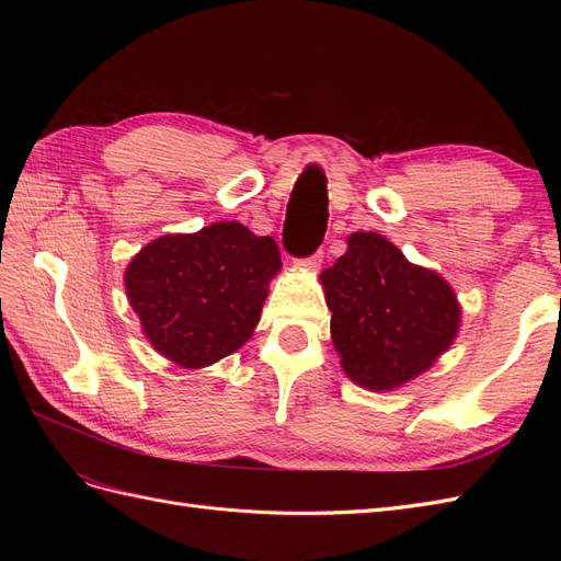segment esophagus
Instances as JSON below:
<instances>
[{"instance_id":"1","label":"esophagus","mask_w":561,"mask_h":561,"mask_svg":"<svg viewBox=\"0 0 561 561\" xmlns=\"http://www.w3.org/2000/svg\"><path fill=\"white\" fill-rule=\"evenodd\" d=\"M322 264V252L311 254V257H304V260H295V266L299 271H318Z\"/></svg>"}]
</instances>
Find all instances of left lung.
Returning a JSON list of instances; mask_svg holds the SVG:
<instances>
[{"mask_svg":"<svg viewBox=\"0 0 561 561\" xmlns=\"http://www.w3.org/2000/svg\"><path fill=\"white\" fill-rule=\"evenodd\" d=\"M320 274L330 334L344 375L371 393L410 383L449 351L461 328L454 287L412 264L377 231H355Z\"/></svg>","mask_w":561,"mask_h":561,"instance_id":"left-lung-1","label":"left lung"}]
</instances>
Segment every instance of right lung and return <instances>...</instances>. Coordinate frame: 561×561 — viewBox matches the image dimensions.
I'll return each instance as SVG.
<instances>
[{"mask_svg": "<svg viewBox=\"0 0 561 561\" xmlns=\"http://www.w3.org/2000/svg\"><path fill=\"white\" fill-rule=\"evenodd\" d=\"M280 266L271 236L215 222L147 243L126 266L124 285L151 348L184 369H203L254 334Z\"/></svg>", "mask_w": 561, "mask_h": 561, "instance_id": "1", "label": "right lung"}]
</instances>
